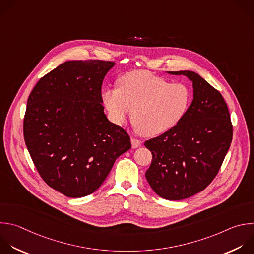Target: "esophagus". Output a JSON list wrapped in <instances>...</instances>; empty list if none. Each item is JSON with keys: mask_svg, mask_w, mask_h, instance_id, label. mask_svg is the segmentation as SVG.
I'll return each instance as SVG.
<instances>
[{"mask_svg": "<svg viewBox=\"0 0 254 254\" xmlns=\"http://www.w3.org/2000/svg\"><path fill=\"white\" fill-rule=\"evenodd\" d=\"M130 141H131V146H132V148H137V147H139V146L141 145V141L138 140V139H136V138H134V137H131Z\"/></svg>", "mask_w": 254, "mask_h": 254, "instance_id": "esophagus-1", "label": "esophagus"}]
</instances>
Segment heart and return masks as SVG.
I'll return each mask as SVG.
<instances>
[{"label": "heart", "instance_id": "1", "mask_svg": "<svg viewBox=\"0 0 254 254\" xmlns=\"http://www.w3.org/2000/svg\"><path fill=\"white\" fill-rule=\"evenodd\" d=\"M102 99L115 124L124 125L132 110L134 128L143 136L153 137L180 124L191 95L185 84L172 83L146 70H134L120 78L119 89L104 90Z\"/></svg>", "mask_w": 254, "mask_h": 254}]
</instances>
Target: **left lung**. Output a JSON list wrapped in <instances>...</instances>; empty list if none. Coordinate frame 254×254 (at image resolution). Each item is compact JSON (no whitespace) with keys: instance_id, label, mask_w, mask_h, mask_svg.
Masks as SVG:
<instances>
[{"instance_id":"obj_1","label":"left lung","mask_w":254,"mask_h":254,"mask_svg":"<svg viewBox=\"0 0 254 254\" xmlns=\"http://www.w3.org/2000/svg\"><path fill=\"white\" fill-rule=\"evenodd\" d=\"M193 100L171 130L146 140L152 160L145 178L152 190L168 200H181L203 190L216 177L232 140V125L221 94L190 70Z\"/></svg>"}]
</instances>
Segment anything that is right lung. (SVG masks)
Segmentation results:
<instances>
[{
	"mask_svg": "<svg viewBox=\"0 0 254 254\" xmlns=\"http://www.w3.org/2000/svg\"><path fill=\"white\" fill-rule=\"evenodd\" d=\"M115 64L65 62L43 76L28 99L24 137L30 155L46 184L67 197L95 192L131 147L102 105L103 80Z\"/></svg>",
	"mask_w": 254,
	"mask_h": 254,
	"instance_id": "obj_1",
	"label": "right lung"
}]
</instances>
